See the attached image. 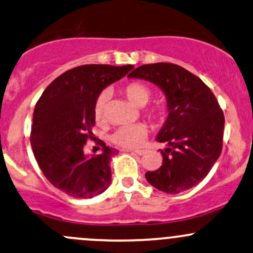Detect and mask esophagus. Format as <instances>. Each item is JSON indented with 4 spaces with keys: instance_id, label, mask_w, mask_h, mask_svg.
Segmentation results:
<instances>
[{
    "instance_id": "1",
    "label": "esophagus",
    "mask_w": 253,
    "mask_h": 253,
    "mask_svg": "<svg viewBox=\"0 0 253 253\" xmlns=\"http://www.w3.org/2000/svg\"><path fill=\"white\" fill-rule=\"evenodd\" d=\"M129 152L133 155H138V156H141V155L145 154V150H129Z\"/></svg>"
}]
</instances>
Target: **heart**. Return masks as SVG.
<instances>
[{
  "mask_svg": "<svg viewBox=\"0 0 253 253\" xmlns=\"http://www.w3.org/2000/svg\"><path fill=\"white\" fill-rule=\"evenodd\" d=\"M128 101L137 107H144L148 104L151 98V91L146 85L141 83H131L124 90ZM108 98V92L103 91L97 97L95 103V116L96 119H101L103 116L104 105ZM148 116L151 120L160 121L166 116V109L160 105L151 107L148 110ZM146 135V127L143 124H132L127 126H121L113 132L110 135V140L116 145L122 148H137L143 144Z\"/></svg>",
  "mask_w": 253,
  "mask_h": 253,
  "instance_id": "b5f03b06",
  "label": "heart"
}]
</instances>
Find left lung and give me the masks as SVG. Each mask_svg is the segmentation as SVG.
I'll list each match as a JSON object with an SVG mask.
<instances>
[{"label":"left lung","instance_id":"8db88e82","mask_svg":"<svg viewBox=\"0 0 253 253\" xmlns=\"http://www.w3.org/2000/svg\"><path fill=\"white\" fill-rule=\"evenodd\" d=\"M128 78L152 83L167 99V120L156 137L167 148L161 150L162 166L146 171L148 182L170 194L196 186L222 151L224 116L216 97L198 77L173 63L143 65Z\"/></svg>","mask_w":253,"mask_h":253}]
</instances>
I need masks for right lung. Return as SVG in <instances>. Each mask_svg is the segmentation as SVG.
I'll return each mask as SVG.
<instances>
[{"label": "right lung", "mask_w": 253, "mask_h": 253, "mask_svg": "<svg viewBox=\"0 0 253 253\" xmlns=\"http://www.w3.org/2000/svg\"><path fill=\"white\" fill-rule=\"evenodd\" d=\"M133 68L132 65H85L69 69L44 90L36 103L33 155L50 184L68 196L92 198L112 182L109 163L118 150L101 141V154L88 156L84 145L93 137L97 97Z\"/></svg>", "instance_id": "add662e5"}]
</instances>
